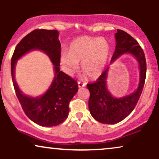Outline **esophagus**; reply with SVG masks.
<instances>
[{
    "mask_svg": "<svg viewBox=\"0 0 159 159\" xmlns=\"http://www.w3.org/2000/svg\"><path fill=\"white\" fill-rule=\"evenodd\" d=\"M78 87H85L86 84L84 83V82H82L81 81H78Z\"/></svg>",
    "mask_w": 159,
    "mask_h": 159,
    "instance_id": "esophagus-1",
    "label": "esophagus"
}]
</instances>
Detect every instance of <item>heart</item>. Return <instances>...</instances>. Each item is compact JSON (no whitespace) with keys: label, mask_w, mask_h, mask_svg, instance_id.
Masks as SVG:
<instances>
[{"label":"heart","mask_w":159,"mask_h":159,"mask_svg":"<svg viewBox=\"0 0 159 159\" xmlns=\"http://www.w3.org/2000/svg\"><path fill=\"white\" fill-rule=\"evenodd\" d=\"M111 53V45L104 37L82 36L71 43L69 52L63 51L61 63L65 72L72 74L81 62L83 73L90 78H97L103 72Z\"/></svg>","instance_id":"b5f03b06"}]
</instances>
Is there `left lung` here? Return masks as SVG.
I'll use <instances>...</instances> for the list:
<instances>
[{
    "label": "left lung",
    "instance_id": "obj_1",
    "mask_svg": "<svg viewBox=\"0 0 159 159\" xmlns=\"http://www.w3.org/2000/svg\"><path fill=\"white\" fill-rule=\"evenodd\" d=\"M116 48L111 62L125 53L132 54L140 66V81L137 90L123 98H114L107 89L106 79L108 68L94 83L87 84L90 91L89 110L95 120L103 124H115L127 117L135 107L142 93L147 74L145 54L139 43L126 32L117 29L115 34Z\"/></svg>",
    "mask_w": 159,
    "mask_h": 159
}]
</instances>
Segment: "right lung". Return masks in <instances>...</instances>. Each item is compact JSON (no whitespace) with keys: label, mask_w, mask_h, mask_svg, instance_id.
Instances as JSON below:
<instances>
[{"label":"right lung","mask_w":159,"mask_h":159,"mask_svg":"<svg viewBox=\"0 0 159 159\" xmlns=\"http://www.w3.org/2000/svg\"><path fill=\"white\" fill-rule=\"evenodd\" d=\"M58 34L56 30H33L18 43L11 59V74L16 96L27 117L41 126H55L64 122L69 115V104L78 90L77 81L60 71L61 45ZM35 49L43 50L50 57L55 66L56 77L43 96L31 98L19 90L15 80V66L21 56Z\"/></svg>","instance_id":"obj_1"}]
</instances>
